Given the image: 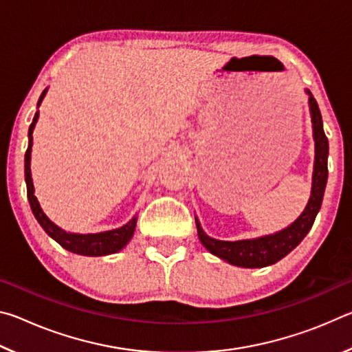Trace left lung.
<instances>
[{"instance_id": "8db88e82", "label": "left lung", "mask_w": 352, "mask_h": 352, "mask_svg": "<svg viewBox=\"0 0 352 352\" xmlns=\"http://www.w3.org/2000/svg\"><path fill=\"white\" fill-rule=\"evenodd\" d=\"M309 94V110H311L312 118V130H314V141H315V163H314V174H312V190L309 197L307 205L301 216L298 217L294 223H290L287 228H284L278 233L269 236H261L256 239L245 241H219L214 237L208 236L204 230L199 219L195 217V225H197L199 239L204 243L208 252L212 253L217 258L223 259L230 264L237 267H245V269H261L283 259L294 250L298 243L305 239L309 230L312 228L315 217L321 208L323 201L326 182H327V155H329V142L323 130V119L318 109V104L311 91L306 90Z\"/></svg>"}]
</instances>
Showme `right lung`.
Returning a JSON list of instances; mask_svg holds the SVG:
<instances>
[{"label":"right lung","instance_id":"right-lung-1","mask_svg":"<svg viewBox=\"0 0 352 352\" xmlns=\"http://www.w3.org/2000/svg\"><path fill=\"white\" fill-rule=\"evenodd\" d=\"M45 94H46V90L41 93L37 107H40ZM37 119H38V111L35 113L32 124L29 126V133H28L29 142H28V151L25 153V180H26V189H28V200H29V205H31L32 214L35 216V219H37V222L41 225V228L46 231L47 236L52 237L58 245H62L65 250H68L71 253L82 254V256H107L122 250L127 245L129 241L132 239V236L135 233L136 217L129 220V222L124 226H121V228L102 231V233H94V234H77V233H68V231L58 228L54 222H51V220L47 219L43 210L40 208L38 200L34 195V183L31 177L32 132H34Z\"/></svg>","mask_w":352,"mask_h":352}]
</instances>
